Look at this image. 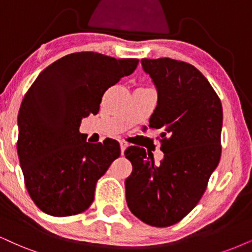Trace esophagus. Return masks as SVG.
<instances>
[{"instance_id":"1","label":"esophagus","mask_w":252,"mask_h":252,"mask_svg":"<svg viewBox=\"0 0 252 252\" xmlns=\"http://www.w3.org/2000/svg\"><path fill=\"white\" fill-rule=\"evenodd\" d=\"M127 147H128V144H127V142H125V141H120V150H121V154H123L124 152H125V150H126Z\"/></svg>"}]
</instances>
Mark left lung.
<instances>
[{"instance_id": "8db88e82", "label": "left lung", "mask_w": 252, "mask_h": 252, "mask_svg": "<svg viewBox=\"0 0 252 252\" xmlns=\"http://www.w3.org/2000/svg\"><path fill=\"white\" fill-rule=\"evenodd\" d=\"M158 92L151 128L161 129L163 159L131 146L133 170L126 201L133 215L154 226L175 224L201 200L221 158L223 111L206 77L192 65L170 58L141 60Z\"/></svg>"}]
</instances>
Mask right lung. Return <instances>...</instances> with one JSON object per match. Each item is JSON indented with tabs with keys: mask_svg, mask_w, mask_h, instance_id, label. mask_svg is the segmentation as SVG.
Instances as JSON below:
<instances>
[{
	"mask_svg": "<svg viewBox=\"0 0 252 252\" xmlns=\"http://www.w3.org/2000/svg\"><path fill=\"white\" fill-rule=\"evenodd\" d=\"M139 61L76 52L38 74L18 112L17 153L30 197L42 212L72 216L91 206L95 183L120 155L113 139L86 142L83 118L97 114L102 94Z\"/></svg>",
	"mask_w": 252,
	"mask_h": 252,
	"instance_id": "1",
	"label": "right lung"
}]
</instances>
